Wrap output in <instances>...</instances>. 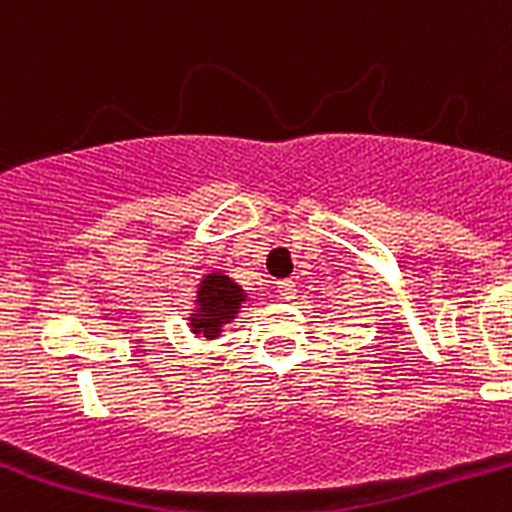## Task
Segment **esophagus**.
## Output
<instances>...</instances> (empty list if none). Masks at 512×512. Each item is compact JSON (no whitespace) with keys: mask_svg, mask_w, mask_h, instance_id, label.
I'll list each match as a JSON object with an SVG mask.
<instances>
[{"mask_svg":"<svg viewBox=\"0 0 512 512\" xmlns=\"http://www.w3.org/2000/svg\"><path fill=\"white\" fill-rule=\"evenodd\" d=\"M277 292L282 300H295L297 295V284L292 282V279H282V282H277Z\"/></svg>","mask_w":512,"mask_h":512,"instance_id":"obj_1","label":"esophagus"}]
</instances>
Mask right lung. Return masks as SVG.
Here are the masks:
<instances>
[{
	"instance_id": "1",
	"label": "right lung",
	"mask_w": 512,
	"mask_h": 512,
	"mask_svg": "<svg viewBox=\"0 0 512 512\" xmlns=\"http://www.w3.org/2000/svg\"><path fill=\"white\" fill-rule=\"evenodd\" d=\"M243 300H246V292L241 289V284H235L223 271H212L197 289V300H194L197 307L192 310L189 328L197 336L212 341L223 333L225 323H230L241 312Z\"/></svg>"
}]
</instances>
